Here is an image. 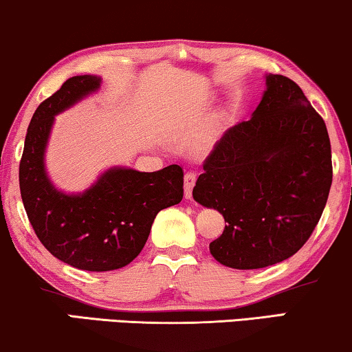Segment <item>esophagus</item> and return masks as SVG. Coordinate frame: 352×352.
I'll use <instances>...</instances> for the list:
<instances>
[{
	"label": "esophagus",
	"mask_w": 352,
	"mask_h": 352,
	"mask_svg": "<svg viewBox=\"0 0 352 352\" xmlns=\"http://www.w3.org/2000/svg\"><path fill=\"white\" fill-rule=\"evenodd\" d=\"M195 181H197V173L192 171V170L187 171L186 176H184V195H186V199H192V190H194Z\"/></svg>",
	"instance_id": "34e87169"
}]
</instances>
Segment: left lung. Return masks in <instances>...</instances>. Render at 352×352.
<instances>
[{
	"label": "left lung",
	"mask_w": 352,
	"mask_h": 352,
	"mask_svg": "<svg viewBox=\"0 0 352 352\" xmlns=\"http://www.w3.org/2000/svg\"><path fill=\"white\" fill-rule=\"evenodd\" d=\"M266 85L253 117L214 144L192 192L224 216L210 252L234 269L293 256L314 232L333 177L324 118L293 80L267 75Z\"/></svg>",
	"instance_id": "1"
}]
</instances>
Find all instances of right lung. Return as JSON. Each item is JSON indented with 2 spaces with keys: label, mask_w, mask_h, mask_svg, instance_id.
Segmentation results:
<instances>
[{
  "label": "right lung",
  "mask_w": 352,
  "mask_h": 352,
  "mask_svg": "<svg viewBox=\"0 0 352 352\" xmlns=\"http://www.w3.org/2000/svg\"><path fill=\"white\" fill-rule=\"evenodd\" d=\"M93 75L72 76L38 105L19 165L23 206L36 237L52 256L91 272L126 266L141 253L153 219L184 195V171L170 165L153 173L112 168L80 195L62 194L45 171V148L54 115L99 88Z\"/></svg>",
  "instance_id": "right-lung-1"
}]
</instances>
